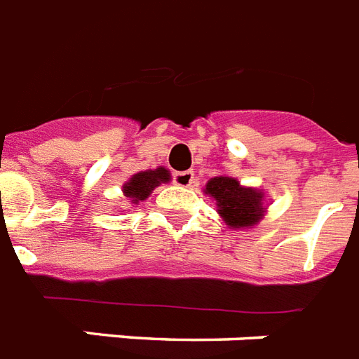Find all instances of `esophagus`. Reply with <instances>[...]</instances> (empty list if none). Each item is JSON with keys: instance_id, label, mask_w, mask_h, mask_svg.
Listing matches in <instances>:
<instances>
[{"instance_id": "esophagus-1", "label": "esophagus", "mask_w": 359, "mask_h": 359, "mask_svg": "<svg viewBox=\"0 0 359 359\" xmlns=\"http://www.w3.org/2000/svg\"><path fill=\"white\" fill-rule=\"evenodd\" d=\"M172 182L176 183L177 187H191V185L194 183V172L193 170L174 172V174H172Z\"/></svg>"}]
</instances>
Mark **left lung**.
I'll list each match as a JSON object with an SVG mask.
<instances>
[{"label":"left lung","mask_w":359,"mask_h":359,"mask_svg":"<svg viewBox=\"0 0 359 359\" xmlns=\"http://www.w3.org/2000/svg\"><path fill=\"white\" fill-rule=\"evenodd\" d=\"M203 193L217 200V211L229 228H250L263 219V193L243 187L235 177H211Z\"/></svg>","instance_id":"obj_1"}]
</instances>
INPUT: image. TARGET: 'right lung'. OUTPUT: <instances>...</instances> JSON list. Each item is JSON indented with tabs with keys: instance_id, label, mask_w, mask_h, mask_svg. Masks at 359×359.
Returning a JSON list of instances; mask_svg holds the SVG:
<instances>
[{
	"instance_id": "1",
	"label": "right lung",
	"mask_w": 359,
	"mask_h": 359,
	"mask_svg": "<svg viewBox=\"0 0 359 359\" xmlns=\"http://www.w3.org/2000/svg\"><path fill=\"white\" fill-rule=\"evenodd\" d=\"M168 182H170V172L166 170L165 166H159L156 170L137 172L135 176L130 177V182L124 183L122 191L126 196L131 198V202L139 203L150 196L154 189Z\"/></svg>"
}]
</instances>
